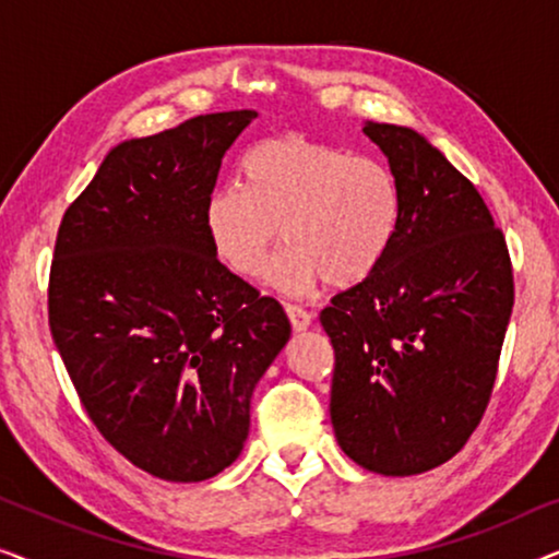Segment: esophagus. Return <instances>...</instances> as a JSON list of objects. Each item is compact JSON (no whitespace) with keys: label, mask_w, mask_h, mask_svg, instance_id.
I'll list each match as a JSON object with an SVG mask.
<instances>
[{"label":"esophagus","mask_w":559,"mask_h":559,"mask_svg":"<svg viewBox=\"0 0 559 559\" xmlns=\"http://www.w3.org/2000/svg\"><path fill=\"white\" fill-rule=\"evenodd\" d=\"M285 312H287L289 325H293V331H295V333L305 331V328H308V325H310V320H312L310 312L305 310V308H300V305H287Z\"/></svg>","instance_id":"34e87169"}]
</instances>
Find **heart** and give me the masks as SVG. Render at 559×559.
I'll list each match as a JSON object with an SVG mask.
<instances>
[{
    "mask_svg": "<svg viewBox=\"0 0 559 559\" xmlns=\"http://www.w3.org/2000/svg\"><path fill=\"white\" fill-rule=\"evenodd\" d=\"M241 182L209 195L205 236L226 270L249 277L282 234L287 243L264 280L285 295L369 280L400 234V180L377 157L308 136H274L243 155Z\"/></svg>",
    "mask_w": 559,
    "mask_h": 559,
    "instance_id": "heart-1",
    "label": "heart"
}]
</instances>
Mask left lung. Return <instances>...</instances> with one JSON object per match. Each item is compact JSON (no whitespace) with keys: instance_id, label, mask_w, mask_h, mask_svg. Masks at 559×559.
I'll use <instances>...</instances> for the list:
<instances>
[{"instance_id":"8db88e82","label":"left lung","mask_w":559,"mask_h":559,"mask_svg":"<svg viewBox=\"0 0 559 559\" xmlns=\"http://www.w3.org/2000/svg\"><path fill=\"white\" fill-rule=\"evenodd\" d=\"M402 188L384 264L320 312L335 350L331 423L350 461L381 476L438 468L491 400L514 274L473 182L409 127L366 121Z\"/></svg>"}]
</instances>
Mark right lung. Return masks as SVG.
I'll return each instance as SVG.
<instances>
[{
  "label": "right lung",
  "mask_w": 559,
  "mask_h": 559,
  "mask_svg": "<svg viewBox=\"0 0 559 559\" xmlns=\"http://www.w3.org/2000/svg\"><path fill=\"white\" fill-rule=\"evenodd\" d=\"M257 111L127 140L60 221L48 320L96 430L173 484L239 457L257 381L289 341L282 305L218 262L203 205Z\"/></svg>",
  "instance_id": "1"
}]
</instances>
